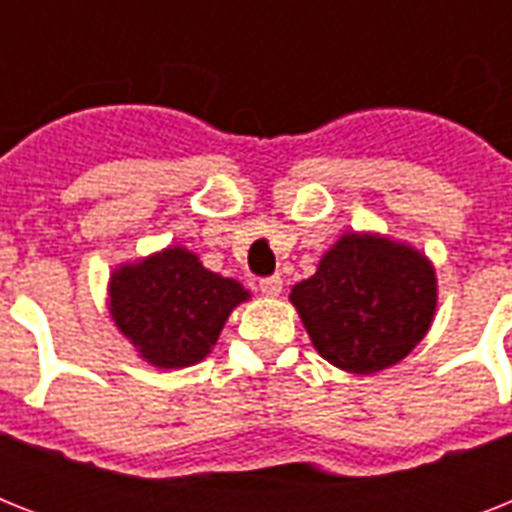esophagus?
Listing matches in <instances>:
<instances>
[{"instance_id":"esophagus-1","label":"esophagus","mask_w":512,"mask_h":512,"mask_svg":"<svg viewBox=\"0 0 512 512\" xmlns=\"http://www.w3.org/2000/svg\"><path fill=\"white\" fill-rule=\"evenodd\" d=\"M281 287H284L281 276H268V279H260V292H263L265 297H279Z\"/></svg>"}]
</instances>
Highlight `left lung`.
I'll return each instance as SVG.
<instances>
[{
	"label": "left lung",
	"mask_w": 512,
	"mask_h": 512,
	"mask_svg": "<svg viewBox=\"0 0 512 512\" xmlns=\"http://www.w3.org/2000/svg\"><path fill=\"white\" fill-rule=\"evenodd\" d=\"M289 303L329 364L374 374L406 358L436 319L438 279L430 257L385 233L348 231L321 255Z\"/></svg>",
	"instance_id": "1"
}]
</instances>
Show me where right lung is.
Here are the masks:
<instances>
[{
    "label": "right lung",
    "mask_w": 512,
    "mask_h": 512,
    "mask_svg": "<svg viewBox=\"0 0 512 512\" xmlns=\"http://www.w3.org/2000/svg\"><path fill=\"white\" fill-rule=\"evenodd\" d=\"M249 297L244 284L209 271L196 252L177 244L116 265L106 305L146 364L185 369L212 353L233 308Z\"/></svg>",
    "instance_id": "obj_1"
}]
</instances>
